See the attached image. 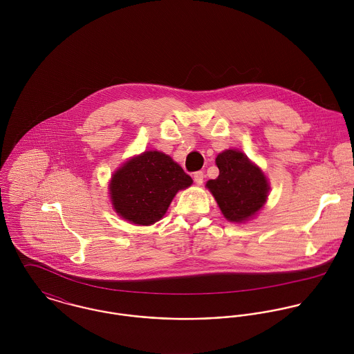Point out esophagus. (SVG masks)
Masks as SVG:
<instances>
[{"instance_id": "1", "label": "esophagus", "mask_w": 354, "mask_h": 354, "mask_svg": "<svg viewBox=\"0 0 354 354\" xmlns=\"http://www.w3.org/2000/svg\"><path fill=\"white\" fill-rule=\"evenodd\" d=\"M194 180H195V183H196L198 185H202L203 181H204V173H203V171H196V173L194 174Z\"/></svg>"}]
</instances>
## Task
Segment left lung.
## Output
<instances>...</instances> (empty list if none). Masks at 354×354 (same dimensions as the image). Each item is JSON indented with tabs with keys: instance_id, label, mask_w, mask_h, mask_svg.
<instances>
[{
	"instance_id": "left-lung-1",
	"label": "left lung",
	"mask_w": 354,
	"mask_h": 354,
	"mask_svg": "<svg viewBox=\"0 0 354 354\" xmlns=\"http://www.w3.org/2000/svg\"><path fill=\"white\" fill-rule=\"evenodd\" d=\"M215 162L219 176L209 180L207 188L227 221H247L267 199L270 188L264 174L241 151L221 152Z\"/></svg>"
}]
</instances>
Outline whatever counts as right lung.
I'll return each instance as SVG.
<instances>
[{"instance_id": "1", "label": "right lung", "mask_w": 354, "mask_h": 354, "mask_svg": "<svg viewBox=\"0 0 354 354\" xmlns=\"http://www.w3.org/2000/svg\"><path fill=\"white\" fill-rule=\"evenodd\" d=\"M191 184L192 178L169 155L146 151L114 173L110 196L118 215L147 226L159 221L174 195Z\"/></svg>"}]
</instances>
